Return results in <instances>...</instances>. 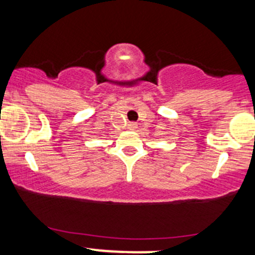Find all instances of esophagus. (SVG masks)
<instances>
[{"mask_svg":"<svg viewBox=\"0 0 255 255\" xmlns=\"http://www.w3.org/2000/svg\"><path fill=\"white\" fill-rule=\"evenodd\" d=\"M128 128H129V129H135V128H136V125L134 124V122H130V124L128 125Z\"/></svg>","mask_w":255,"mask_h":255,"instance_id":"obj_1","label":"esophagus"}]
</instances>
